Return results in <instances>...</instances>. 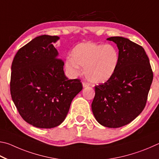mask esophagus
<instances>
[{
	"instance_id": "34e87169",
	"label": "esophagus",
	"mask_w": 159,
	"mask_h": 159,
	"mask_svg": "<svg viewBox=\"0 0 159 159\" xmlns=\"http://www.w3.org/2000/svg\"><path fill=\"white\" fill-rule=\"evenodd\" d=\"M82 86L84 88H86V87H88L89 86V84H88V83H87V82H82Z\"/></svg>"
}]
</instances>
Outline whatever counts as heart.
<instances>
[{
    "instance_id": "1",
    "label": "heart",
    "mask_w": 159,
    "mask_h": 159,
    "mask_svg": "<svg viewBox=\"0 0 159 159\" xmlns=\"http://www.w3.org/2000/svg\"><path fill=\"white\" fill-rule=\"evenodd\" d=\"M72 56L66 58V68L72 76L84 72L91 84H101L107 82L117 69L119 52L112 44L91 42L78 44L72 50Z\"/></svg>"
}]
</instances>
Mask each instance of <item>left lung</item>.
I'll list each match as a JSON object with an SVG mask.
<instances>
[{"instance_id": "obj_1", "label": "left lung", "mask_w": 159, "mask_h": 159, "mask_svg": "<svg viewBox=\"0 0 159 159\" xmlns=\"http://www.w3.org/2000/svg\"><path fill=\"white\" fill-rule=\"evenodd\" d=\"M119 49V61L113 76L96 86L91 109L96 121L105 127L129 124L143 112L153 80L144 49L129 39L111 37Z\"/></svg>"}]
</instances>
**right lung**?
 Listing matches in <instances>:
<instances>
[{"mask_svg": "<svg viewBox=\"0 0 159 159\" xmlns=\"http://www.w3.org/2000/svg\"><path fill=\"white\" fill-rule=\"evenodd\" d=\"M59 39L48 35L33 39L19 49L11 67L14 103L25 121L40 129L59 126L82 89L80 80H68L64 73L53 45Z\"/></svg>", "mask_w": 159, "mask_h": 159, "instance_id": "add662e5", "label": "right lung"}]
</instances>
